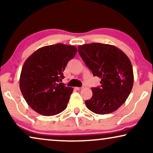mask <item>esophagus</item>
Segmentation results:
<instances>
[{
  "label": "esophagus",
  "mask_w": 153,
  "mask_h": 153,
  "mask_svg": "<svg viewBox=\"0 0 153 153\" xmlns=\"http://www.w3.org/2000/svg\"><path fill=\"white\" fill-rule=\"evenodd\" d=\"M82 88H83V87H81V88H79V87H76V88H75V89L77 90V91H80V90H81Z\"/></svg>",
  "instance_id": "34e87169"
}]
</instances>
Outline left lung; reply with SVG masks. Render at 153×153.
<instances>
[{"instance_id": "1", "label": "left lung", "mask_w": 153, "mask_h": 153, "mask_svg": "<svg viewBox=\"0 0 153 153\" xmlns=\"http://www.w3.org/2000/svg\"><path fill=\"white\" fill-rule=\"evenodd\" d=\"M78 49L93 76L101 79V85L92 88L93 96L85 101L87 108L101 115L115 111L126 101L133 87V69L129 58L111 45L91 43Z\"/></svg>"}]
</instances>
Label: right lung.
<instances>
[{
    "instance_id": "right-lung-1",
    "label": "right lung",
    "mask_w": 153,
    "mask_h": 153,
    "mask_svg": "<svg viewBox=\"0 0 153 153\" xmlns=\"http://www.w3.org/2000/svg\"><path fill=\"white\" fill-rule=\"evenodd\" d=\"M74 46L63 44L39 48L23 66L19 87L27 104L38 114L55 116L65 109L73 88L60 83L68 62L76 54Z\"/></svg>"
}]
</instances>
